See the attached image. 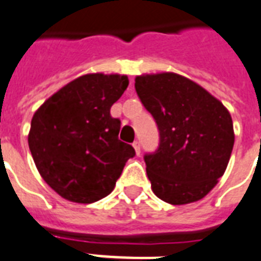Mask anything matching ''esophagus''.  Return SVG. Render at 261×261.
<instances>
[{"label":"esophagus","instance_id":"1","mask_svg":"<svg viewBox=\"0 0 261 261\" xmlns=\"http://www.w3.org/2000/svg\"><path fill=\"white\" fill-rule=\"evenodd\" d=\"M133 146H134V149H135V153H137V154H139V153H141V145H139L138 141H135L134 144H133Z\"/></svg>","mask_w":261,"mask_h":261}]
</instances>
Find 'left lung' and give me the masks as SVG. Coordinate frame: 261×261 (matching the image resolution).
Returning a JSON list of instances; mask_svg holds the SVG:
<instances>
[{"label": "left lung", "instance_id": "obj_1", "mask_svg": "<svg viewBox=\"0 0 261 261\" xmlns=\"http://www.w3.org/2000/svg\"><path fill=\"white\" fill-rule=\"evenodd\" d=\"M135 90L160 131L159 149L145 156L153 193L172 205L204 198L224 174L234 146L227 108L174 72L138 75Z\"/></svg>", "mask_w": 261, "mask_h": 261}]
</instances>
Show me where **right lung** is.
<instances>
[{"label":"right lung","instance_id":"add662e5","mask_svg":"<svg viewBox=\"0 0 261 261\" xmlns=\"http://www.w3.org/2000/svg\"><path fill=\"white\" fill-rule=\"evenodd\" d=\"M128 86L127 75L86 73L35 111L29 146L42 179L65 200L91 204L112 192L134 148L119 139L111 107Z\"/></svg>","mask_w":261,"mask_h":261}]
</instances>
